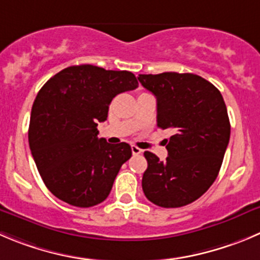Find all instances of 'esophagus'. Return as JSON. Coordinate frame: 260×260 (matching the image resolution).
Instances as JSON below:
<instances>
[{
    "mask_svg": "<svg viewBox=\"0 0 260 260\" xmlns=\"http://www.w3.org/2000/svg\"><path fill=\"white\" fill-rule=\"evenodd\" d=\"M132 152H133V155H139V154H142L143 150L140 149V148L135 147V145H132Z\"/></svg>",
    "mask_w": 260,
    "mask_h": 260,
    "instance_id": "esophagus-1",
    "label": "esophagus"
}]
</instances>
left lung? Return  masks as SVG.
I'll return each mask as SVG.
<instances>
[{
	"label": "left lung",
	"instance_id": "8db88e82",
	"mask_svg": "<svg viewBox=\"0 0 260 260\" xmlns=\"http://www.w3.org/2000/svg\"><path fill=\"white\" fill-rule=\"evenodd\" d=\"M138 79L157 98L158 127L174 132L166 139L165 160L144 152L143 191L158 207L187 206L212 186L221 169L231 133L223 97L195 74H140Z\"/></svg>",
	"mask_w": 260,
	"mask_h": 260
}]
</instances>
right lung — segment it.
Returning <instances> with one entry per match:
<instances>
[{"instance_id":"obj_1","label":"right lung","mask_w":260,"mask_h":260,"mask_svg":"<svg viewBox=\"0 0 260 260\" xmlns=\"http://www.w3.org/2000/svg\"><path fill=\"white\" fill-rule=\"evenodd\" d=\"M135 88L130 71L93 65L63 69L42 86L31 107L29 147L54 197L80 208L106 200L132 148L98 139L97 126L107 120L111 101Z\"/></svg>"}]
</instances>
